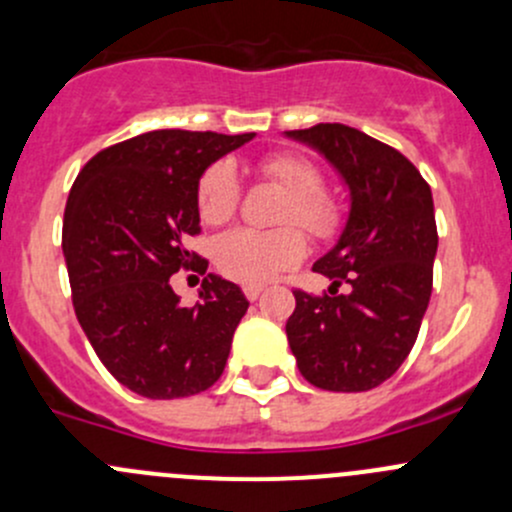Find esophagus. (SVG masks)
I'll list each match as a JSON object with an SVG mask.
<instances>
[{"instance_id": "1", "label": "esophagus", "mask_w": 512, "mask_h": 512, "mask_svg": "<svg viewBox=\"0 0 512 512\" xmlns=\"http://www.w3.org/2000/svg\"><path fill=\"white\" fill-rule=\"evenodd\" d=\"M242 292H245V297L250 299V302H255V299L262 294V287H250V285H247L245 289H242Z\"/></svg>"}]
</instances>
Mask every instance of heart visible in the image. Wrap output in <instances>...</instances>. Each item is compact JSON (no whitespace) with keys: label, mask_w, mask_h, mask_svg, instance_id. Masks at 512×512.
<instances>
[{"label":"heart","mask_w":512,"mask_h":512,"mask_svg":"<svg viewBox=\"0 0 512 512\" xmlns=\"http://www.w3.org/2000/svg\"><path fill=\"white\" fill-rule=\"evenodd\" d=\"M267 178L289 195L280 215L282 225L297 223L317 240L337 235L342 225L339 205L322 193V173L297 156H272L262 163ZM240 205V175L230 158L218 160L198 183V213L203 223L223 225ZM307 252L304 235L294 227L262 232L237 227L215 242V265L227 280L260 287L275 280L282 270L297 265Z\"/></svg>","instance_id":"b5f03b06"}]
</instances>
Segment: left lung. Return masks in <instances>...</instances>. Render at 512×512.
<instances>
[{
    "label": "left lung",
    "instance_id": "8db88e82",
    "mask_svg": "<svg viewBox=\"0 0 512 512\" xmlns=\"http://www.w3.org/2000/svg\"><path fill=\"white\" fill-rule=\"evenodd\" d=\"M327 160L349 193L347 223L312 270L329 294L294 292L287 342L299 374L324 391H369L396 374L414 347L438 250L433 195L396 148L342 126L285 131ZM349 284L347 293L338 287Z\"/></svg>",
    "mask_w": 512,
    "mask_h": 512
}]
</instances>
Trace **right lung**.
<instances>
[{
  "instance_id": "add662e5",
  "label": "right lung",
  "mask_w": 512,
  "mask_h": 512,
  "mask_svg": "<svg viewBox=\"0 0 512 512\" xmlns=\"http://www.w3.org/2000/svg\"><path fill=\"white\" fill-rule=\"evenodd\" d=\"M255 133H141L96 153L64 210V247L76 319L108 371L146 399H183L220 379L250 302L210 272L200 302L183 307L170 275H205L185 247L200 232L205 170Z\"/></svg>"
}]
</instances>
